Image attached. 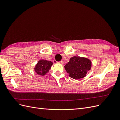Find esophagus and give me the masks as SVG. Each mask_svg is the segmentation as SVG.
I'll use <instances>...</instances> for the list:
<instances>
[{
	"label": "esophagus",
	"instance_id": "34e87169",
	"mask_svg": "<svg viewBox=\"0 0 120 120\" xmlns=\"http://www.w3.org/2000/svg\"><path fill=\"white\" fill-rule=\"evenodd\" d=\"M58 63L60 64H64V61H63V60H61L60 61H59V62H58Z\"/></svg>",
	"mask_w": 120,
	"mask_h": 120
}]
</instances>
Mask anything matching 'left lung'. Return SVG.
<instances>
[{
	"mask_svg": "<svg viewBox=\"0 0 120 120\" xmlns=\"http://www.w3.org/2000/svg\"><path fill=\"white\" fill-rule=\"evenodd\" d=\"M92 66L90 60L86 58L75 56L71 58L64 68L70 77L75 79L84 78Z\"/></svg>",
	"mask_w": 120,
	"mask_h": 120,
	"instance_id": "8db88e82",
	"label": "left lung"
}]
</instances>
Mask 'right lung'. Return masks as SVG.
<instances>
[{
	"label": "right lung",
	"instance_id": "1",
	"mask_svg": "<svg viewBox=\"0 0 120 120\" xmlns=\"http://www.w3.org/2000/svg\"><path fill=\"white\" fill-rule=\"evenodd\" d=\"M53 63L51 61H49L44 60H40L38 61L34 68V71L37 73L41 75H44L52 67Z\"/></svg>",
	"mask_w": 120,
	"mask_h": 120
}]
</instances>
